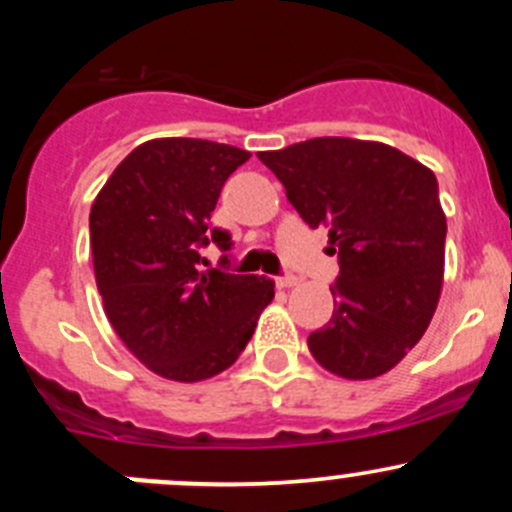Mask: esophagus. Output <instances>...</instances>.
Instances as JSON below:
<instances>
[{
	"label": "esophagus",
	"instance_id": "obj_1",
	"mask_svg": "<svg viewBox=\"0 0 512 512\" xmlns=\"http://www.w3.org/2000/svg\"><path fill=\"white\" fill-rule=\"evenodd\" d=\"M277 287H280V289H289V287H294V285H297V277H294V275H282V277H277Z\"/></svg>",
	"mask_w": 512,
	"mask_h": 512
}]
</instances>
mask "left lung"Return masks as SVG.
<instances>
[{
    "instance_id": "8db88e82",
    "label": "left lung",
    "mask_w": 512,
    "mask_h": 512,
    "mask_svg": "<svg viewBox=\"0 0 512 512\" xmlns=\"http://www.w3.org/2000/svg\"><path fill=\"white\" fill-rule=\"evenodd\" d=\"M257 158L339 257L334 312L309 334L314 359L342 379L394 369L431 324L443 285L446 215L436 175L396 148L312 138Z\"/></svg>"
}]
</instances>
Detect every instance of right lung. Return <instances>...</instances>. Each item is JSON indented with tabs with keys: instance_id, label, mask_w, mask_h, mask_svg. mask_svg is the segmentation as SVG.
<instances>
[{
	"instance_id": "1",
	"label": "right lung",
	"mask_w": 512,
	"mask_h": 512,
	"mask_svg": "<svg viewBox=\"0 0 512 512\" xmlns=\"http://www.w3.org/2000/svg\"><path fill=\"white\" fill-rule=\"evenodd\" d=\"M250 153L200 138L146 141L118 163L91 205V257L103 309L141 364L170 381L210 379L250 342L275 282L203 270L200 247L230 250L210 227L225 180Z\"/></svg>"
}]
</instances>
